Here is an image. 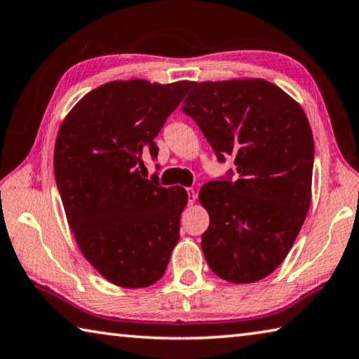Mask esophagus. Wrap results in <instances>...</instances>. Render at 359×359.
<instances>
[{
  "mask_svg": "<svg viewBox=\"0 0 359 359\" xmlns=\"http://www.w3.org/2000/svg\"><path fill=\"white\" fill-rule=\"evenodd\" d=\"M186 192H187V200H189V203L196 202V198H197L196 191H194V189H186Z\"/></svg>",
  "mask_w": 359,
  "mask_h": 359,
  "instance_id": "34e87169",
  "label": "esophagus"
}]
</instances>
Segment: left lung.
Segmentation results:
<instances>
[{
	"label": "left lung",
	"mask_w": 359,
	"mask_h": 359,
	"mask_svg": "<svg viewBox=\"0 0 359 359\" xmlns=\"http://www.w3.org/2000/svg\"><path fill=\"white\" fill-rule=\"evenodd\" d=\"M183 111L197 123L219 162L233 172L200 189L210 215L202 249L212 273L257 282L290 252L311 205L313 137L298 102L262 79L192 83Z\"/></svg>",
	"instance_id": "8db88e82"
}]
</instances>
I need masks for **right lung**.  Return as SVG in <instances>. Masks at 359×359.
<instances>
[{
	"label": "right lung",
	"mask_w": 359,
	"mask_h": 359,
	"mask_svg": "<svg viewBox=\"0 0 359 359\" xmlns=\"http://www.w3.org/2000/svg\"><path fill=\"white\" fill-rule=\"evenodd\" d=\"M192 81L118 80L81 97L58 130L55 180L81 254L111 284L142 288L165 273L180 240L183 187L143 178L154 138Z\"/></svg>",
	"instance_id": "1"
}]
</instances>
